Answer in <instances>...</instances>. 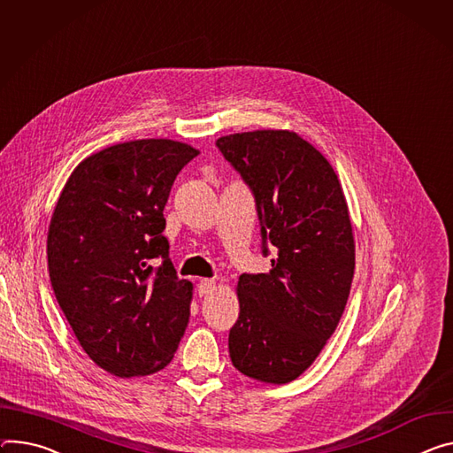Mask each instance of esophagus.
<instances>
[{"label": "esophagus", "mask_w": 453, "mask_h": 453, "mask_svg": "<svg viewBox=\"0 0 453 453\" xmlns=\"http://www.w3.org/2000/svg\"><path fill=\"white\" fill-rule=\"evenodd\" d=\"M215 287H217V281H215V280L203 278V280H200V283H198V295H200V296L210 295L211 291H215Z\"/></svg>", "instance_id": "34e87169"}]
</instances>
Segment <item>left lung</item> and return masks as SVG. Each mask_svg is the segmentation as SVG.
Listing matches in <instances>:
<instances>
[{"label": "left lung", "mask_w": 453, "mask_h": 453, "mask_svg": "<svg viewBox=\"0 0 453 453\" xmlns=\"http://www.w3.org/2000/svg\"><path fill=\"white\" fill-rule=\"evenodd\" d=\"M255 193L271 271L242 274L229 357L243 376L285 385L300 378L336 331L354 278L356 243L342 182L293 130L217 141Z\"/></svg>", "instance_id": "obj_1"}]
</instances>
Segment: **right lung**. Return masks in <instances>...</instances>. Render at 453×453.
Instances as JSON below:
<instances>
[{"instance_id": "right-lung-1", "label": "right lung", "mask_w": 453, "mask_h": 453, "mask_svg": "<svg viewBox=\"0 0 453 453\" xmlns=\"http://www.w3.org/2000/svg\"><path fill=\"white\" fill-rule=\"evenodd\" d=\"M198 153L172 139L113 144L81 160L58 198L52 289L79 345L111 376L158 372L186 333L193 283L177 278L162 231L172 186Z\"/></svg>"}]
</instances>
